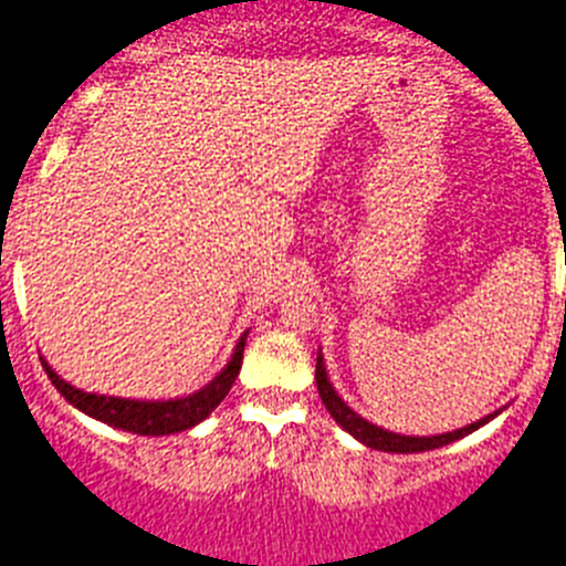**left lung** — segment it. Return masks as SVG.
<instances>
[{
	"label": "left lung",
	"mask_w": 566,
	"mask_h": 566,
	"mask_svg": "<svg viewBox=\"0 0 566 566\" xmlns=\"http://www.w3.org/2000/svg\"><path fill=\"white\" fill-rule=\"evenodd\" d=\"M317 390H319V398H323L325 409L331 412V418H334L336 423H339L345 432L354 434L359 443L370 446V449H378V452H396V454H412V452H429V449H440V446L446 443H454V440L465 438V434H471L474 429L485 427L489 421H494L496 415H485V418H480V421L469 423V427L463 429H454V432H446V434H432V438H415V434H398V432H387V429L376 427V423L365 421L359 412H354V409L347 407L345 401L339 398V392L334 390V385L328 381V373H325V361H323V354H317Z\"/></svg>",
	"instance_id": "8db88e82"
}]
</instances>
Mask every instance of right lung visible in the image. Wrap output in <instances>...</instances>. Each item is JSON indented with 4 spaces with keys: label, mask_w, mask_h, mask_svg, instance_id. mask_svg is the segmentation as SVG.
<instances>
[{
    "label": "right lung",
    "mask_w": 566,
    "mask_h": 566,
    "mask_svg": "<svg viewBox=\"0 0 566 566\" xmlns=\"http://www.w3.org/2000/svg\"><path fill=\"white\" fill-rule=\"evenodd\" d=\"M247 334L243 331L241 339H238L235 350H232L230 361H227L224 370L212 378L210 385H205L201 390L190 392L185 398H168V401H137V398H114V396H97V392H83L77 387H72L70 381L59 376L53 367L46 365L44 356H39L41 365H44L46 376L55 385V390L66 398L75 409H81L83 415H90L95 421L108 423L114 429H123V432L132 434H174L185 432V429L196 427L219 407L227 398L230 387L235 385V376L241 370L243 361V345H247Z\"/></svg>",
    "instance_id": "1"
}]
</instances>
